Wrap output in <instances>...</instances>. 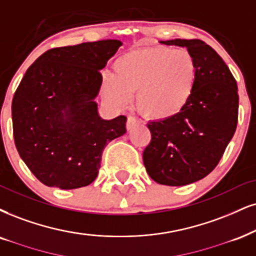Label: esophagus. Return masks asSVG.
Listing matches in <instances>:
<instances>
[{
	"mask_svg": "<svg viewBox=\"0 0 256 256\" xmlns=\"http://www.w3.org/2000/svg\"><path fill=\"white\" fill-rule=\"evenodd\" d=\"M138 120L136 118H132V116H129L128 118V120H127V129L128 130H130L132 128H134L135 126H138Z\"/></svg>",
	"mask_w": 256,
	"mask_h": 256,
	"instance_id": "34e87169",
	"label": "esophagus"
}]
</instances>
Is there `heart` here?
I'll return each mask as SVG.
<instances>
[{
    "mask_svg": "<svg viewBox=\"0 0 256 256\" xmlns=\"http://www.w3.org/2000/svg\"><path fill=\"white\" fill-rule=\"evenodd\" d=\"M112 74L102 80V92L118 108L128 106L136 92L138 109L150 120L164 121L182 112L198 80L194 56L186 48L166 46L134 48L120 56Z\"/></svg>",
    "mask_w": 256,
    "mask_h": 256,
    "instance_id": "b5f03b06",
    "label": "heart"
}]
</instances>
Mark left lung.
Listing matches in <instances>:
<instances>
[{"mask_svg":"<svg viewBox=\"0 0 256 256\" xmlns=\"http://www.w3.org/2000/svg\"><path fill=\"white\" fill-rule=\"evenodd\" d=\"M185 47L194 56L198 80L184 110L174 118L150 121V144L144 165L154 182L182 186L200 180L217 166L236 130L238 85L212 47L198 39L159 41Z\"/></svg>","mask_w":256,"mask_h":256,"instance_id":"left-lung-1","label":"left lung"}]
</instances>
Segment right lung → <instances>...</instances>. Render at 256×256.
Here are the masks:
<instances>
[{"instance_id": "obj_1", "label": "right lung", "mask_w": 256, "mask_h": 256, "mask_svg": "<svg viewBox=\"0 0 256 256\" xmlns=\"http://www.w3.org/2000/svg\"><path fill=\"white\" fill-rule=\"evenodd\" d=\"M121 46L106 39L48 50L22 78L12 103L15 146L46 186L72 190L91 184L104 148L126 133L127 118H102L94 100L100 71Z\"/></svg>"}]
</instances>
